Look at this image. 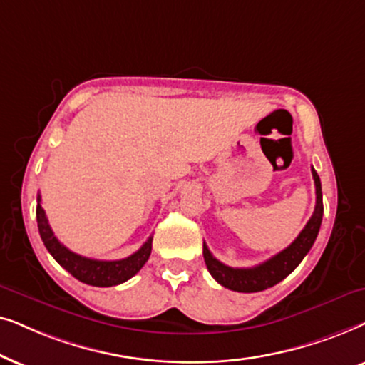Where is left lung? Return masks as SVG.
<instances>
[{
    "label": "left lung",
    "mask_w": 365,
    "mask_h": 365,
    "mask_svg": "<svg viewBox=\"0 0 365 365\" xmlns=\"http://www.w3.org/2000/svg\"><path fill=\"white\" fill-rule=\"evenodd\" d=\"M312 177L315 183V195H317L312 217H310L307 225L304 227V230L299 233L297 239L287 249L279 252V254L264 262V264L252 267V269H233V267H228L222 264L220 260H217L212 255V252L208 250L205 242H203V259H205L208 272H210L218 284L230 290H235V292L250 294L274 287L275 284L284 280L289 274H292L295 267L304 260V257L312 249L314 242L317 239V233L320 230V223H322V187H320V178L314 167Z\"/></svg>",
    "instance_id": "obj_1"
}]
</instances>
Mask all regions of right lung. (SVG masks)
<instances>
[{
    "label": "right lung",
    "instance_id": "right-lung-1",
    "mask_svg": "<svg viewBox=\"0 0 365 365\" xmlns=\"http://www.w3.org/2000/svg\"><path fill=\"white\" fill-rule=\"evenodd\" d=\"M36 222L43 244L53 255V259L63 269L70 272L75 279L83 282V284L95 285V287H113V285L123 284V282L132 279L147 264L148 257L152 254V237L135 254L121 260H95L75 254V252L66 249L53 233L46 213L41 207L40 195H38L36 205Z\"/></svg>",
    "mask_w": 365,
    "mask_h": 365
}]
</instances>
